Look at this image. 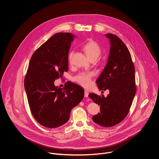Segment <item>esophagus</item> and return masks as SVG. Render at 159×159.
Masks as SVG:
<instances>
[{
  "instance_id": "esophagus-1",
  "label": "esophagus",
  "mask_w": 159,
  "mask_h": 159,
  "mask_svg": "<svg viewBox=\"0 0 159 159\" xmlns=\"http://www.w3.org/2000/svg\"><path fill=\"white\" fill-rule=\"evenodd\" d=\"M89 96V92L87 91V90H85L84 92V97L85 98H87Z\"/></svg>"
}]
</instances>
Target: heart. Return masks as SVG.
Wrapping results in <instances>:
<instances>
[{
  "instance_id": "obj_1",
  "label": "heart",
  "mask_w": 159,
  "mask_h": 159,
  "mask_svg": "<svg viewBox=\"0 0 159 159\" xmlns=\"http://www.w3.org/2000/svg\"><path fill=\"white\" fill-rule=\"evenodd\" d=\"M82 49L89 58L90 60H96L101 54L102 49L100 45L94 40H89L82 45ZM74 52L70 51L68 54V60L71 63ZM94 73L90 72H81L75 77V80L84 87H88L91 84L92 77Z\"/></svg>"
}]
</instances>
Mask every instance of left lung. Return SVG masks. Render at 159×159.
Returning <instances> with one entry per match:
<instances>
[{"label":"left lung","instance_id":"8db88e82","mask_svg":"<svg viewBox=\"0 0 159 159\" xmlns=\"http://www.w3.org/2000/svg\"><path fill=\"white\" fill-rule=\"evenodd\" d=\"M111 48L107 63L96 80L100 90L108 89L106 98L90 93L89 97L100 106L101 111L93 116L94 123L111 127L121 122L127 116L137 87L134 66L131 54L123 41L116 35L106 34Z\"/></svg>","mask_w":159,"mask_h":159}]
</instances>
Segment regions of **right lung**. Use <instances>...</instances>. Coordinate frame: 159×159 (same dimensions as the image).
<instances>
[{"instance_id": "right-lung-1", "label": "right lung", "mask_w": 159, "mask_h": 159, "mask_svg": "<svg viewBox=\"0 0 159 159\" xmlns=\"http://www.w3.org/2000/svg\"><path fill=\"white\" fill-rule=\"evenodd\" d=\"M74 36L58 33L33 54L25 78V87L31 114L42 126L53 128L68 121L70 111L84 96L79 85L68 81L63 88L55 80L68 71V54Z\"/></svg>"}]
</instances>
